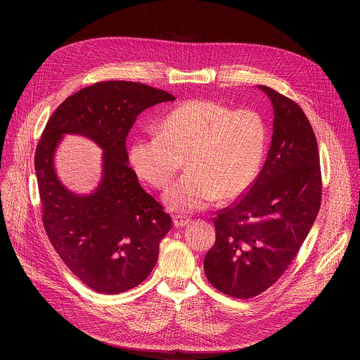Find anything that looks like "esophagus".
<instances>
[{"instance_id":"obj_1","label":"esophagus","mask_w":360,"mask_h":360,"mask_svg":"<svg viewBox=\"0 0 360 360\" xmlns=\"http://www.w3.org/2000/svg\"><path fill=\"white\" fill-rule=\"evenodd\" d=\"M191 219H188L186 217H182V215H175L174 217V226L175 228H184L186 225H189Z\"/></svg>"}]
</instances>
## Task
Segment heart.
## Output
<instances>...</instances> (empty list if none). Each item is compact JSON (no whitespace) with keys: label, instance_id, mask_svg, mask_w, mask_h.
<instances>
[{"label":"heart","instance_id":"obj_1","mask_svg":"<svg viewBox=\"0 0 360 360\" xmlns=\"http://www.w3.org/2000/svg\"><path fill=\"white\" fill-rule=\"evenodd\" d=\"M266 125L252 110L232 111L210 99L185 102L158 125V135L142 136L129 146L135 172L158 189L165 188L186 160V175L164 195L176 212L208 208L218 198L243 196L262 165Z\"/></svg>","mask_w":360,"mask_h":360}]
</instances>
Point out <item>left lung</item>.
<instances>
[{"label":"left lung","instance_id":"8db88e82","mask_svg":"<svg viewBox=\"0 0 360 360\" xmlns=\"http://www.w3.org/2000/svg\"><path fill=\"white\" fill-rule=\"evenodd\" d=\"M274 107L266 161L249 191L214 219L217 239L205 275L222 293L249 299L271 288L309 233L322 199L319 149L295 101L258 85Z\"/></svg>","mask_w":360,"mask_h":360}]
</instances>
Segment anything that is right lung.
<instances>
[{
	"label": "right lung",
	"mask_w": 360,
	"mask_h": 360,
	"mask_svg": "<svg viewBox=\"0 0 360 360\" xmlns=\"http://www.w3.org/2000/svg\"><path fill=\"white\" fill-rule=\"evenodd\" d=\"M174 99L145 84L96 82L63 102L37 145L34 164L46 235L70 271L98 293L118 295L143 282L171 229V217L129 168L125 141L142 111ZM65 133L85 136L105 150L103 178L88 195L67 190L55 172V150Z\"/></svg>",
	"instance_id": "add662e5"
}]
</instances>
